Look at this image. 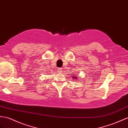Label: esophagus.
Wrapping results in <instances>:
<instances>
[{
	"instance_id": "obj_1",
	"label": "esophagus",
	"mask_w": 128,
	"mask_h": 128,
	"mask_svg": "<svg viewBox=\"0 0 128 128\" xmlns=\"http://www.w3.org/2000/svg\"><path fill=\"white\" fill-rule=\"evenodd\" d=\"M62 72H63V71H62V68H58V72H59V73H62Z\"/></svg>"
}]
</instances>
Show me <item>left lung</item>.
<instances>
[{
	"label": "left lung",
	"instance_id": "obj_1",
	"mask_svg": "<svg viewBox=\"0 0 128 128\" xmlns=\"http://www.w3.org/2000/svg\"><path fill=\"white\" fill-rule=\"evenodd\" d=\"M73 78H75V79H76V77H73Z\"/></svg>",
	"mask_w": 128,
	"mask_h": 128
}]
</instances>
